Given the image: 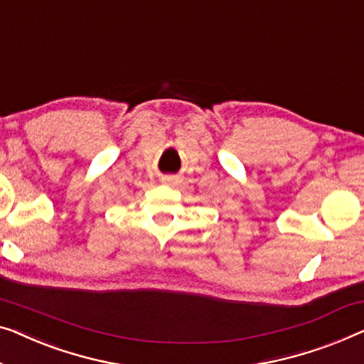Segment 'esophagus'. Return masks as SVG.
I'll return each mask as SVG.
<instances>
[{"instance_id": "1", "label": "esophagus", "mask_w": 364, "mask_h": 364, "mask_svg": "<svg viewBox=\"0 0 364 364\" xmlns=\"http://www.w3.org/2000/svg\"><path fill=\"white\" fill-rule=\"evenodd\" d=\"M162 182L167 183V186H172V183H177L178 182V177H176V176H166V177H162Z\"/></svg>"}]
</instances>
